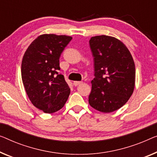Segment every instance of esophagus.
<instances>
[{"label": "esophagus", "mask_w": 157, "mask_h": 157, "mask_svg": "<svg viewBox=\"0 0 157 157\" xmlns=\"http://www.w3.org/2000/svg\"><path fill=\"white\" fill-rule=\"evenodd\" d=\"M81 83H82V82H80V81H74L73 82V85L74 86H78Z\"/></svg>", "instance_id": "1"}]
</instances>
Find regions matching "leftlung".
I'll use <instances>...</instances> for the list:
<instances>
[{"label": "left lung", "instance_id": "1", "mask_svg": "<svg viewBox=\"0 0 157 157\" xmlns=\"http://www.w3.org/2000/svg\"><path fill=\"white\" fill-rule=\"evenodd\" d=\"M94 57V78L89 96L91 106L102 113L121 108L132 94L135 66L132 56L122 41L101 35L90 40Z\"/></svg>", "mask_w": 157, "mask_h": 157}]
</instances>
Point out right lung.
<instances>
[{"instance_id": "obj_1", "label": "right lung", "mask_w": 157, "mask_h": 157, "mask_svg": "<svg viewBox=\"0 0 157 157\" xmlns=\"http://www.w3.org/2000/svg\"><path fill=\"white\" fill-rule=\"evenodd\" d=\"M72 37L42 34L32 42L23 56L21 74L25 91L32 104L46 113L64 106L71 89L60 71L59 58Z\"/></svg>"}]
</instances>
